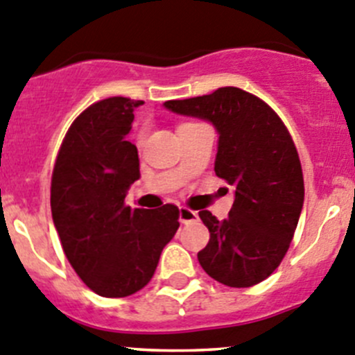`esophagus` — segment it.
<instances>
[{"mask_svg":"<svg viewBox=\"0 0 355 355\" xmlns=\"http://www.w3.org/2000/svg\"><path fill=\"white\" fill-rule=\"evenodd\" d=\"M197 218H198V214L195 211H191V209H188V207H180V221L181 223L195 221Z\"/></svg>","mask_w":355,"mask_h":355,"instance_id":"esophagus-1","label":"esophagus"}]
</instances>
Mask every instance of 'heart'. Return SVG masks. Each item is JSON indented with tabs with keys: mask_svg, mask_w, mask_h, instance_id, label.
Listing matches in <instances>:
<instances>
[{
	"mask_svg": "<svg viewBox=\"0 0 355 355\" xmlns=\"http://www.w3.org/2000/svg\"><path fill=\"white\" fill-rule=\"evenodd\" d=\"M144 139V134H141V136H139V143H141V141H143Z\"/></svg>",
	"mask_w": 355,
	"mask_h": 355,
	"instance_id": "obj_1",
	"label": "heart"
}]
</instances>
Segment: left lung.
Instances as JSON below:
<instances>
[{"label":"left lung","mask_w":355,"mask_h":355,"mask_svg":"<svg viewBox=\"0 0 355 355\" xmlns=\"http://www.w3.org/2000/svg\"><path fill=\"white\" fill-rule=\"evenodd\" d=\"M164 106L214 125L216 175L235 187L228 218L198 212L211 234L198 263L230 288L265 281L288 252L305 197L302 164L286 125L268 104L237 87Z\"/></svg>","instance_id":"8db88e82"}]
</instances>
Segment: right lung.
I'll list each match as a JSON object with an SVG mask.
<instances>
[{
	"label": "right lung",
	"mask_w": 355,
	"mask_h": 355,
	"mask_svg": "<svg viewBox=\"0 0 355 355\" xmlns=\"http://www.w3.org/2000/svg\"><path fill=\"white\" fill-rule=\"evenodd\" d=\"M143 101L110 97L71 123L52 174L50 207L64 254L99 296L123 298L151 281L162 249L180 228V209H130L139 180L137 148L127 141Z\"/></svg>",
	"instance_id": "right-lung-1"
}]
</instances>
